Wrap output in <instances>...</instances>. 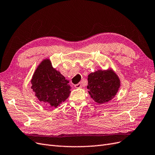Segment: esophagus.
<instances>
[{
	"instance_id": "esophagus-1",
	"label": "esophagus",
	"mask_w": 155,
	"mask_h": 155,
	"mask_svg": "<svg viewBox=\"0 0 155 155\" xmlns=\"http://www.w3.org/2000/svg\"><path fill=\"white\" fill-rule=\"evenodd\" d=\"M74 87H76V88H81L82 87V85H81V83H78V84L75 85Z\"/></svg>"
}]
</instances>
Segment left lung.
<instances>
[{
  "label": "left lung",
  "instance_id": "8db88e82",
  "mask_svg": "<svg viewBox=\"0 0 155 155\" xmlns=\"http://www.w3.org/2000/svg\"><path fill=\"white\" fill-rule=\"evenodd\" d=\"M120 87L118 76L112 70H101L88 76V85L91 97L96 102L104 104L115 97Z\"/></svg>",
  "mask_w": 155,
  "mask_h": 155
}]
</instances>
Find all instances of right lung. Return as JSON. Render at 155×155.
Wrapping results in <instances>:
<instances>
[{"instance_id": "right-lung-1", "label": "right lung", "mask_w": 155, "mask_h": 155, "mask_svg": "<svg viewBox=\"0 0 155 155\" xmlns=\"http://www.w3.org/2000/svg\"><path fill=\"white\" fill-rule=\"evenodd\" d=\"M31 83V89L38 99L49 108L60 106L71 93L68 81L52 67L49 59L41 62L33 75Z\"/></svg>"}]
</instances>
